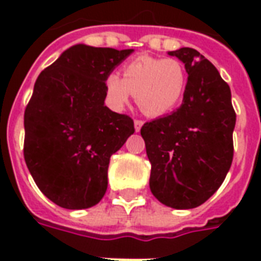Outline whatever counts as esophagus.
<instances>
[{
    "label": "esophagus",
    "mask_w": 261,
    "mask_h": 261,
    "mask_svg": "<svg viewBox=\"0 0 261 261\" xmlns=\"http://www.w3.org/2000/svg\"><path fill=\"white\" fill-rule=\"evenodd\" d=\"M142 124H144V121H142V120H134V128H136L137 133L141 130Z\"/></svg>",
    "instance_id": "1"
}]
</instances>
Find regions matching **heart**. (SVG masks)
I'll use <instances>...</instances> for the list:
<instances>
[{
    "label": "heart",
    "instance_id": "heart-1",
    "mask_svg": "<svg viewBox=\"0 0 261 261\" xmlns=\"http://www.w3.org/2000/svg\"><path fill=\"white\" fill-rule=\"evenodd\" d=\"M187 88L186 69L175 59L141 56L123 67V78L109 75L106 93L110 106L123 109L131 95L148 116H164L180 106Z\"/></svg>",
    "mask_w": 261,
    "mask_h": 261
}]
</instances>
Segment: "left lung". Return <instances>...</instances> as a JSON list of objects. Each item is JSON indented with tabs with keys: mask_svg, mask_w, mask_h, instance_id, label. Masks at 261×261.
<instances>
[{
	"mask_svg": "<svg viewBox=\"0 0 261 261\" xmlns=\"http://www.w3.org/2000/svg\"><path fill=\"white\" fill-rule=\"evenodd\" d=\"M183 61L187 88L177 110L142 125L151 162L149 189L159 201L190 210L225 180L233 159L236 123L229 85L204 56L190 47L169 51Z\"/></svg>",
	"mask_w": 261,
	"mask_h": 261,
	"instance_id": "left-lung-1",
	"label": "left lung"
}]
</instances>
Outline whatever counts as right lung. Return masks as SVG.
<instances>
[{"instance_id":"right-lung-1","label":"right lung","mask_w":261,"mask_h":261,"mask_svg":"<svg viewBox=\"0 0 261 261\" xmlns=\"http://www.w3.org/2000/svg\"><path fill=\"white\" fill-rule=\"evenodd\" d=\"M133 51L75 44L37 76L23 156L40 192L60 207H93L106 193L110 156L134 133L131 117L105 106L106 80Z\"/></svg>"}]
</instances>
